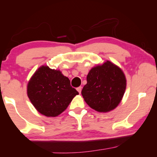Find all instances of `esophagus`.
I'll return each instance as SVG.
<instances>
[{
    "label": "esophagus",
    "mask_w": 157,
    "mask_h": 157,
    "mask_svg": "<svg viewBox=\"0 0 157 157\" xmlns=\"http://www.w3.org/2000/svg\"><path fill=\"white\" fill-rule=\"evenodd\" d=\"M82 87L81 86H79V87H78V88H77V91H78V92H79V94H81V91H82Z\"/></svg>",
    "instance_id": "esophagus-1"
}]
</instances>
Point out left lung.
Segmentation results:
<instances>
[{"label":"left lung","instance_id":"left-lung-1","mask_svg":"<svg viewBox=\"0 0 157 157\" xmlns=\"http://www.w3.org/2000/svg\"><path fill=\"white\" fill-rule=\"evenodd\" d=\"M82 91L86 104L98 112L113 110L125 92L127 79L122 69L110 61L93 67Z\"/></svg>","mask_w":157,"mask_h":157}]
</instances>
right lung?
<instances>
[{
    "label": "right lung",
    "instance_id": "add662e5",
    "mask_svg": "<svg viewBox=\"0 0 157 157\" xmlns=\"http://www.w3.org/2000/svg\"><path fill=\"white\" fill-rule=\"evenodd\" d=\"M27 94L38 112L47 117H56L66 109L79 93L59 70L44 65L29 80Z\"/></svg>",
    "mask_w": 157,
    "mask_h": 157
}]
</instances>
